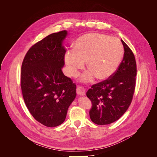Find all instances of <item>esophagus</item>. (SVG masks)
<instances>
[{"label": "esophagus", "instance_id": "34e87169", "mask_svg": "<svg viewBox=\"0 0 157 157\" xmlns=\"http://www.w3.org/2000/svg\"><path fill=\"white\" fill-rule=\"evenodd\" d=\"M77 93L78 96H84L85 95V90L81 86H78L77 87Z\"/></svg>", "mask_w": 157, "mask_h": 157}]
</instances>
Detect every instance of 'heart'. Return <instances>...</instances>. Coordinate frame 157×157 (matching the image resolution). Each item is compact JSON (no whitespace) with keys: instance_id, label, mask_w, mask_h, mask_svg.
Wrapping results in <instances>:
<instances>
[{"instance_id":"heart-1","label":"heart","mask_w":157,"mask_h":157,"mask_svg":"<svg viewBox=\"0 0 157 157\" xmlns=\"http://www.w3.org/2000/svg\"><path fill=\"white\" fill-rule=\"evenodd\" d=\"M123 54V46L117 38L91 33L77 39L73 50L65 53L64 59L71 76L77 75L86 61L90 71L82 76L81 80L88 82L96 77L99 80L110 78L119 67Z\"/></svg>"}]
</instances>
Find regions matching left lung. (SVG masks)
<instances>
[{"label": "left lung", "instance_id": "1", "mask_svg": "<svg viewBox=\"0 0 157 157\" xmlns=\"http://www.w3.org/2000/svg\"><path fill=\"white\" fill-rule=\"evenodd\" d=\"M121 42L124 54L119 67L110 78L92 85L86 92L92 103L90 117L98 125L109 124L119 119L134 96L137 74L135 56L125 42Z\"/></svg>", "mask_w": 157, "mask_h": 157}]
</instances>
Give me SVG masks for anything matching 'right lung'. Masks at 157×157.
Listing matches in <instances>:
<instances>
[{"mask_svg": "<svg viewBox=\"0 0 157 157\" xmlns=\"http://www.w3.org/2000/svg\"><path fill=\"white\" fill-rule=\"evenodd\" d=\"M67 31L52 33L36 42L23 59L21 88L25 105L38 122L48 127L65 121L77 96L76 84L62 72Z\"/></svg>", "mask_w": 157, "mask_h": 157, "instance_id": "obj_1", "label": "right lung"}]
</instances>
